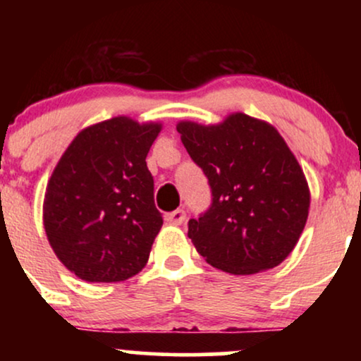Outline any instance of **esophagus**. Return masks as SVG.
<instances>
[{
  "instance_id": "1",
  "label": "esophagus",
  "mask_w": 361,
  "mask_h": 361,
  "mask_svg": "<svg viewBox=\"0 0 361 361\" xmlns=\"http://www.w3.org/2000/svg\"><path fill=\"white\" fill-rule=\"evenodd\" d=\"M185 219H186V214L183 209H178V210H175V212H171L168 215V221L171 224H175V226H181V224L185 222Z\"/></svg>"
}]
</instances>
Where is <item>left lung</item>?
<instances>
[{
    "label": "left lung",
    "instance_id": "1",
    "mask_svg": "<svg viewBox=\"0 0 361 361\" xmlns=\"http://www.w3.org/2000/svg\"><path fill=\"white\" fill-rule=\"evenodd\" d=\"M209 180L212 204L188 221L207 263L233 275L279 267L307 222L310 193L300 164L275 127L246 114L217 126H176Z\"/></svg>",
    "mask_w": 361,
    "mask_h": 361
}]
</instances>
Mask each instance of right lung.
I'll use <instances>...</instances> for the list:
<instances>
[{
	"mask_svg": "<svg viewBox=\"0 0 361 361\" xmlns=\"http://www.w3.org/2000/svg\"><path fill=\"white\" fill-rule=\"evenodd\" d=\"M161 123L114 117L82 128L54 168L44 227L61 263L85 281H122L146 267L163 215L146 157Z\"/></svg>",
	"mask_w": 361,
	"mask_h": 361,
	"instance_id": "1",
	"label": "right lung"
}]
</instances>
